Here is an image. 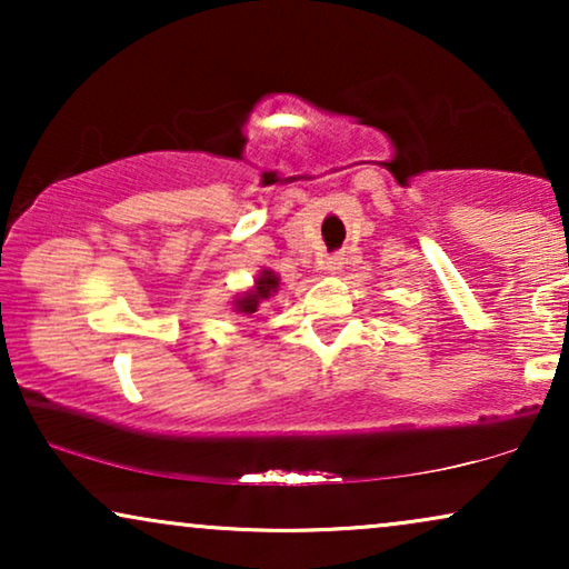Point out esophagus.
<instances>
[{
  "label": "esophagus",
  "instance_id": "obj_1",
  "mask_svg": "<svg viewBox=\"0 0 569 569\" xmlns=\"http://www.w3.org/2000/svg\"><path fill=\"white\" fill-rule=\"evenodd\" d=\"M323 269L329 271V274H337V271L341 269V256H329V259L323 261Z\"/></svg>",
  "mask_w": 569,
  "mask_h": 569
}]
</instances>
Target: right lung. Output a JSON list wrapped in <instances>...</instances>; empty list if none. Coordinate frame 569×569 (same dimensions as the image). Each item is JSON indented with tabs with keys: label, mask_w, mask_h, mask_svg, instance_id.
Wrapping results in <instances>:
<instances>
[{
	"label": "right lung",
	"mask_w": 569,
	"mask_h": 569,
	"mask_svg": "<svg viewBox=\"0 0 569 569\" xmlns=\"http://www.w3.org/2000/svg\"><path fill=\"white\" fill-rule=\"evenodd\" d=\"M277 287H279V277L274 274V271H269V269H263L261 274H259V279H256V287L251 292H246L243 298L240 300H236V310L238 313H256V308H259V302L263 300V298H269L271 292H277Z\"/></svg>",
	"instance_id": "1"
}]
</instances>
